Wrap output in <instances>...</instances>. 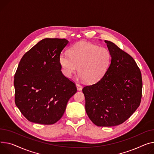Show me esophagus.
<instances>
[{"label": "esophagus", "mask_w": 154, "mask_h": 154, "mask_svg": "<svg viewBox=\"0 0 154 154\" xmlns=\"http://www.w3.org/2000/svg\"><path fill=\"white\" fill-rule=\"evenodd\" d=\"M75 85H76V87H77V88L78 90H81L82 89V85L80 84L76 83Z\"/></svg>", "instance_id": "obj_1"}]
</instances>
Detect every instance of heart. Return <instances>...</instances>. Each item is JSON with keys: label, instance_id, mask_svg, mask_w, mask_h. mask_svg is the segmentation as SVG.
<instances>
[{"label": "heart", "instance_id": "1", "mask_svg": "<svg viewBox=\"0 0 154 154\" xmlns=\"http://www.w3.org/2000/svg\"><path fill=\"white\" fill-rule=\"evenodd\" d=\"M111 60L108 48L86 42L76 43L69 49V55L62 53L59 56L62 72L66 77H70L78 69L79 77L88 84H95L102 79Z\"/></svg>", "mask_w": 154, "mask_h": 154}]
</instances>
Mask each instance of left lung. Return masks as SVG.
I'll use <instances>...</instances> for the list:
<instances>
[{
    "label": "left lung",
    "mask_w": 154,
    "mask_h": 154,
    "mask_svg": "<svg viewBox=\"0 0 154 154\" xmlns=\"http://www.w3.org/2000/svg\"><path fill=\"white\" fill-rule=\"evenodd\" d=\"M111 60L105 75L83 88L85 110L98 126L111 127L126 121L139 106L142 90L140 70L129 54L105 40Z\"/></svg>",
    "instance_id": "obj_1"
}]
</instances>
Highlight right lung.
Here are the masks:
<instances>
[{
	"label": "right lung",
	"mask_w": 154,
	"mask_h": 154,
	"mask_svg": "<svg viewBox=\"0 0 154 154\" xmlns=\"http://www.w3.org/2000/svg\"><path fill=\"white\" fill-rule=\"evenodd\" d=\"M68 43L66 39H43L20 61L14 76L15 102L30 122L54 124L76 93L75 84L63 74L59 63Z\"/></svg>",
	"instance_id": "add662e5"
}]
</instances>
